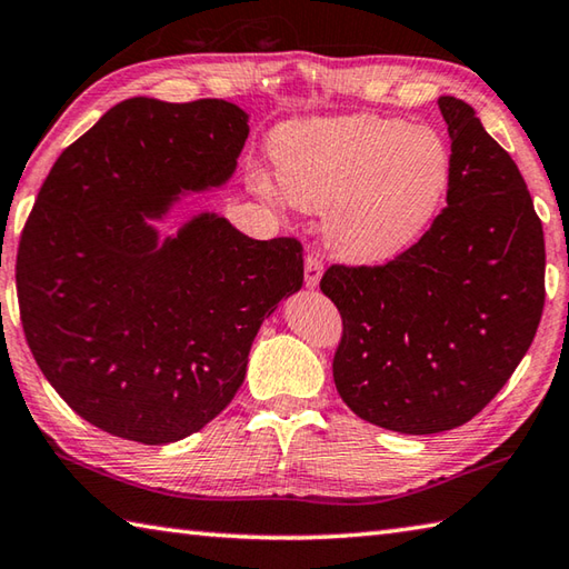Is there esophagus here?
I'll return each instance as SVG.
<instances>
[{
    "label": "esophagus",
    "mask_w": 569,
    "mask_h": 569,
    "mask_svg": "<svg viewBox=\"0 0 569 569\" xmlns=\"http://www.w3.org/2000/svg\"><path fill=\"white\" fill-rule=\"evenodd\" d=\"M320 276H323V261H320L318 253H308L306 256V286L308 288H316Z\"/></svg>",
    "instance_id": "obj_1"
}]
</instances>
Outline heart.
<instances>
[{
	"label": "heart",
	"instance_id": "heart-1",
	"mask_svg": "<svg viewBox=\"0 0 569 569\" xmlns=\"http://www.w3.org/2000/svg\"><path fill=\"white\" fill-rule=\"evenodd\" d=\"M271 153L286 199L328 209V246L353 263H386L410 249L450 181V151L436 129L370 113L286 123Z\"/></svg>",
	"mask_w": 569,
	"mask_h": 569
}]
</instances>
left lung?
<instances>
[{
	"mask_svg": "<svg viewBox=\"0 0 569 569\" xmlns=\"http://www.w3.org/2000/svg\"><path fill=\"white\" fill-rule=\"evenodd\" d=\"M448 206L380 266L333 263L320 291L343 333L333 380L373 426L430 436L472 420L528 353L545 306V239L510 153L470 104L440 97Z\"/></svg>",
	"mask_w": 569,
	"mask_h": 569,
	"instance_id": "8db88e82",
	"label": "left lung"
}]
</instances>
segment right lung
<instances>
[{
  "label": "right lung",
  "mask_w": 569,
  "mask_h": 569,
  "mask_svg": "<svg viewBox=\"0 0 569 569\" xmlns=\"http://www.w3.org/2000/svg\"><path fill=\"white\" fill-rule=\"evenodd\" d=\"M249 139L231 101L127 99L61 151L24 223L27 343L67 406L111 436L163 446L233 400L263 318L303 286V246L253 241L213 213L157 241L143 221L221 186Z\"/></svg>",
  "instance_id": "add662e5"
}]
</instances>
